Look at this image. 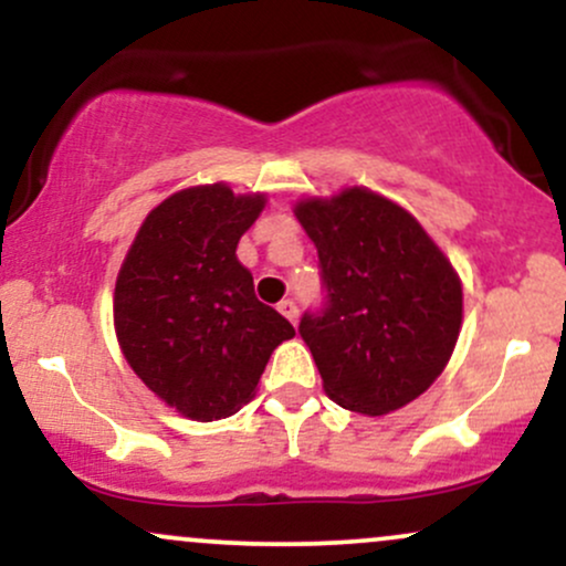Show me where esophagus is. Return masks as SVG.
<instances>
[{
  "label": "esophagus",
  "mask_w": 566,
  "mask_h": 566,
  "mask_svg": "<svg viewBox=\"0 0 566 566\" xmlns=\"http://www.w3.org/2000/svg\"><path fill=\"white\" fill-rule=\"evenodd\" d=\"M279 311H282V316H287L292 324H297V316H301V308H297L295 301H282L279 303Z\"/></svg>",
  "instance_id": "1"
}]
</instances>
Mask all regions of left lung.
Masks as SVG:
<instances>
[{
    "label": "left lung",
    "mask_w": 566,
    "mask_h": 566,
    "mask_svg": "<svg viewBox=\"0 0 566 566\" xmlns=\"http://www.w3.org/2000/svg\"><path fill=\"white\" fill-rule=\"evenodd\" d=\"M319 252L324 305L297 333L340 407L386 415L409 405L450 361L463 287L405 207L367 188L295 207Z\"/></svg>",
    "instance_id": "left-lung-1"
}]
</instances>
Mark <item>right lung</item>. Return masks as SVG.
Instances as JSON below:
<instances>
[{"mask_svg":"<svg viewBox=\"0 0 566 566\" xmlns=\"http://www.w3.org/2000/svg\"><path fill=\"white\" fill-rule=\"evenodd\" d=\"M265 207L226 184L172 193L143 220L114 292V327L135 375L191 420H220L255 396L269 356L295 335L255 297L237 244Z\"/></svg>","mask_w":566,"mask_h":566,"instance_id":"obj_1","label":"right lung"}]
</instances>
